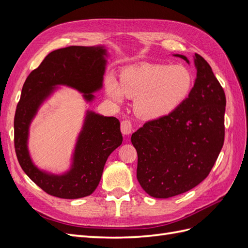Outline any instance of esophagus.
<instances>
[{"label":"esophagus","mask_w":248,"mask_h":248,"mask_svg":"<svg viewBox=\"0 0 248 248\" xmlns=\"http://www.w3.org/2000/svg\"><path fill=\"white\" fill-rule=\"evenodd\" d=\"M121 131L125 136L127 134H130L132 131V124L129 120H123L121 122Z\"/></svg>","instance_id":"esophagus-1"}]
</instances>
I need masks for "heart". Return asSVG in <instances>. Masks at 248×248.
I'll use <instances>...</instances> for the list:
<instances>
[{
  "label": "heart",
  "mask_w": 248,
  "mask_h": 248,
  "mask_svg": "<svg viewBox=\"0 0 248 248\" xmlns=\"http://www.w3.org/2000/svg\"><path fill=\"white\" fill-rule=\"evenodd\" d=\"M193 86L191 72L181 65L141 64L125 69L120 82L107 81V92L120 103L123 96L136 99L134 108L144 120H157L177 110L189 96Z\"/></svg>",
  "instance_id": "obj_1"
}]
</instances>
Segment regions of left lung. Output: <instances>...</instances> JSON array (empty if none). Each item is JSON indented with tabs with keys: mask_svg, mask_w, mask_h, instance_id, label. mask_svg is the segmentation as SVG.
I'll use <instances>...</instances> for the list:
<instances>
[{
	"mask_svg": "<svg viewBox=\"0 0 248 248\" xmlns=\"http://www.w3.org/2000/svg\"><path fill=\"white\" fill-rule=\"evenodd\" d=\"M194 63L197 78L182 106L146 122L131 137L138 181L153 198L175 197L199 185L223 146L226 94L204 58L196 54Z\"/></svg>",
	"mask_w": 248,
	"mask_h": 248,
	"instance_id": "obj_1",
	"label": "left lung"
}]
</instances>
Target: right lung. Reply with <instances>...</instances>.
Listing matches in <instances>:
<instances>
[{"instance_id": "obj_1", "label": "right lung", "mask_w": 248, "mask_h": 248, "mask_svg": "<svg viewBox=\"0 0 248 248\" xmlns=\"http://www.w3.org/2000/svg\"><path fill=\"white\" fill-rule=\"evenodd\" d=\"M106 49L101 46H68L51 51L27 78L14 116V148L21 169L46 193L61 199L90 196L98 186L108 157L122 144L120 122L89 111L74 151L73 167L62 176L48 175L31 161L27 149L29 125L41 102L56 85L84 93L89 101L102 86Z\"/></svg>"}]
</instances>
